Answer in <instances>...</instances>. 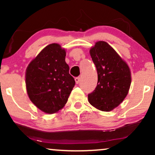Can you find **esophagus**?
I'll return each mask as SVG.
<instances>
[{
  "mask_svg": "<svg viewBox=\"0 0 155 155\" xmlns=\"http://www.w3.org/2000/svg\"><path fill=\"white\" fill-rule=\"evenodd\" d=\"M75 82H76V84L80 83V77L75 78Z\"/></svg>",
  "mask_w": 155,
  "mask_h": 155,
  "instance_id": "esophagus-1",
  "label": "esophagus"
}]
</instances>
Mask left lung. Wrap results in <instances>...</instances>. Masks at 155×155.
I'll use <instances>...</instances> for the list:
<instances>
[{"label":"left lung","instance_id":"obj_1","mask_svg":"<svg viewBox=\"0 0 155 155\" xmlns=\"http://www.w3.org/2000/svg\"><path fill=\"white\" fill-rule=\"evenodd\" d=\"M90 53L96 66L98 82L95 90L88 94V101L100 111H112L128 94L131 84L130 68L105 41L96 42Z\"/></svg>","mask_w":155,"mask_h":155}]
</instances>
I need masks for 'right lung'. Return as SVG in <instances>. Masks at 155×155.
I'll return each mask as SVG.
<instances>
[{
  "mask_svg": "<svg viewBox=\"0 0 155 155\" xmlns=\"http://www.w3.org/2000/svg\"><path fill=\"white\" fill-rule=\"evenodd\" d=\"M66 52L58 44L46 46L28 65L25 74L27 94L31 102L46 114L64 107L75 84L65 63Z\"/></svg>",
  "mask_w": 155,
  "mask_h": 155,
  "instance_id": "1",
  "label": "right lung"
}]
</instances>
